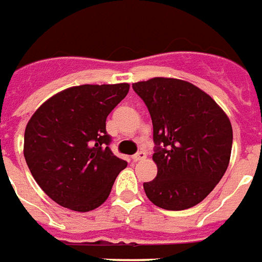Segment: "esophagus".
Returning a JSON list of instances; mask_svg holds the SVG:
<instances>
[{
  "instance_id": "1",
  "label": "esophagus",
  "mask_w": 262,
  "mask_h": 262,
  "mask_svg": "<svg viewBox=\"0 0 262 262\" xmlns=\"http://www.w3.org/2000/svg\"><path fill=\"white\" fill-rule=\"evenodd\" d=\"M145 157H146V153H145V152H138V153H137V155H134L133 160L134 161H141V160H143Z\"/></svg>"
}]
</instances>
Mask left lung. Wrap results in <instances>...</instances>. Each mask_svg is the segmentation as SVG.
Segmentation results:
<instances>
[{"mask_svg":"<svg viewBox=\"0 0 262 262\" xmlns=\"http://www.w3.org/2000/svg\"><path fill=\"white\" fill-rule=\"evenodd\" d=\"M150 113L156 178L143 184L164 210H186L215 188L229 164L231 121L211 96L192 82L155 77L133 84Z\"/></svg>","mask_w":262,"mask_h":262,"instance_id":"left-lung-1","label":"left lung"}]
</instances>
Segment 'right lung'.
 <instances>
[{
	"instance_id": "1",
	"label": "right lung",
	"mask_w": 262,
	"mask_h": 262,
	"mask_svg": "<svg viewBox=\"0 0 262 262\" xmlns=\"http://www.w3.org/2000/svg\"><path fill=\"white\" fill-rule=\"evenodd\" d=\"M128 90L127 82L70 86L31 116L23 155L35 182L55 203L85 213L109 198L127 161L107 146L106 117Z\"/></svg>"
}]
</instances>
